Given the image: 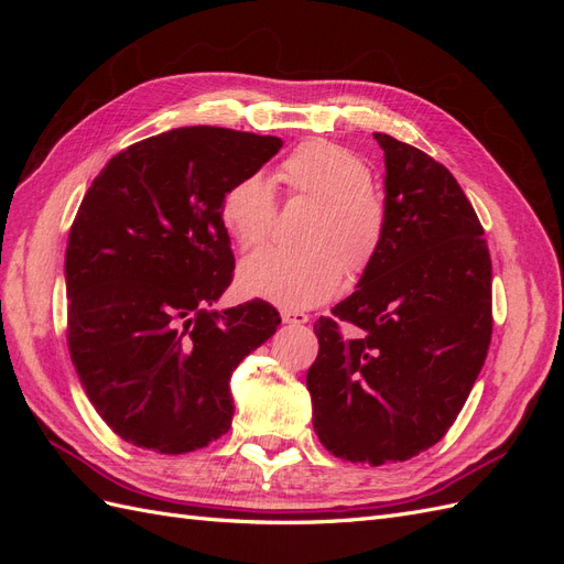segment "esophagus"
<instances>
[{"label": "esophagus", "mask_w": 564, "mask_h": 564, "mask_svg": "<svg viewBox=\"0 0 564 564\" xmlns=\"http://www.w3.org/2000/svg\"><path fill=\"white\" fill-rule=\"evenodd\" d=\"M282 319L286 324H305L311 319V315L303 313V311H282Z\"/></svg>", "instance_id": "34e87169"}]
</instances>
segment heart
I'll return each instance as SVG.
<instances>
[{"label": "heart", "instance_id": "obj_1", "mask_svg": "<svg viewBox=\"0 0 564 564\" xmlns=\"http://www.w3.org/2000/svg\"><path fill=\"white\" fill-rule=\"evenodd\" d=\"M289 197L315 202L299 249H265L240 265V289L284 305L313 308L332 299L346 272L360 278L377 261L386 240V202L373 187L367 162L352 150L315 139L296 145L278 169ZM278 220L272 187L245 176L220 202V224L242 251L263 247Z\"/></svg>", "mask_w": 564, "mask_h": 564}]
</instances>
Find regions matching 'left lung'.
<instances>
[{"label": "left lung", "instance_id": "obj_1", "mask_svg": "<svg viewBox=\"0 0 564 564\" xmlns=\"http://www.w3.org/2000/svg\"><path fill=\"white\" fill-rule=\"evenodd\" d=\"M386 155V240L355 292L315 322L313 425L334 456L395 464L445 437L491 340V259L445 164L373 133ZM358 327L346 339L339 322Z\"/></svg>", "mask_w": 564, "mask_h": 564}]
</instances>
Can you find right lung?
<instances>
[{
    "mask_svg": "<svg viewBox=\"0 0 564 564\" xmlns=\"http://www.w3.org/2000/svg\"><path fill=\"white\" fill-rule=\"evenodd\" d=\"M278 135L183 127L129 145L84 195L67 235V348L112 433L185 454L232 423L230 377L278 332L263 299L212 311L232 282L228 187L278 155Z\"/></svg>",
    "mask_w": 564,
    "mask_h": 564,
    "instance_id": "1",
    "label": "right lung"
}]
</instances>
